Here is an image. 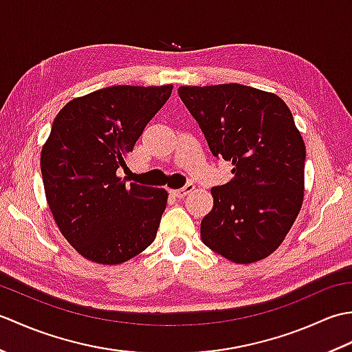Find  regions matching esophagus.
Returning <instances> with one entry per match:
<instances>
[{"label": "esophagus", "mask_w": 352, "mask_h": 352, "mask_svg": "<svg viewBox=\"0 0 352 352\" xmlns=\"http://www.w3.org/2000/svg\"><path fill=\"white\" fill-rule=\"evenodd\" d=\"M195 189V184L193 183H188L184 186V188H182V189H177V190H172L170 193L174 197H177V198H184L186 195H189V193Z\"/></svg>", "instance_id": "obj_1"}]
</instances>
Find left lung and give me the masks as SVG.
I'll list each match as a JSON object with an SVG mask.
<instances>
[{"label":"left lung","mask_w":352,"mask_h":352,"mask_svg":"<svg viewBox=\"0 0 352 352\" xmlns=\"http://www.w3.org/2000/svg\"><path fill=\"white\" fill-rule=\"evenodd\" d=\"M178 95L212 154L233 164V180L212 188L201 239L236 263L267 257L294 226L304 197L305 145L292 111L280 96L236 83L183 86Z\"/></svg>","instance_id":"1"}]
</instances>
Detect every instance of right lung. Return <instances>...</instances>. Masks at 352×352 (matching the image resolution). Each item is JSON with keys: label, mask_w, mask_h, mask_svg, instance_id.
<instances>
[{"label": "right lung", "mask_w": 352, "mask_h": 352, "mask_svg": "<svg viewBox=\"0 0 352 352\" xmlns=\"http://www.w3.org/2000/svg\"><path fill=\"white\" fill-rule=\"evenodd\" d=\"M170 92L172 85L100 89L69 101L52 122L41 154L45 195L62 234L87 260L124 263L155 239L166 190L125 186L116 170Z\"/></svg>", "instance_id": "add662e5"}]
</instances>
